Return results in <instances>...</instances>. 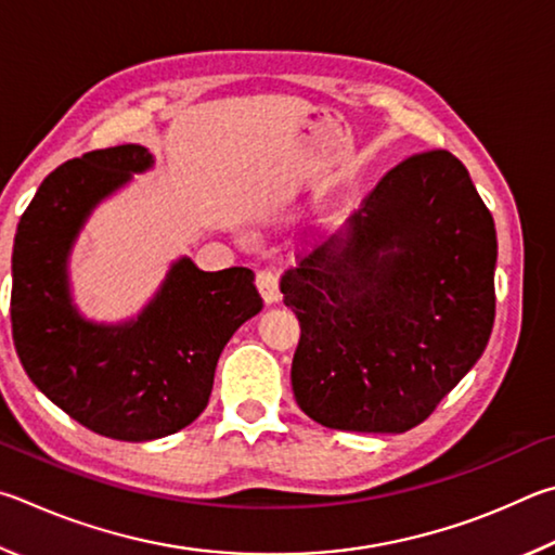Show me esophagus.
Here are the masks:
<instances>
[{"label": "esophagus", "mask_w": 555, "mask_h": 555, "mask_svg": "<svg viewBox=\"0 0 555 555\" xmlns=\"http://www.w3.org/2000/svg\"><path fill=\"white\" fill-rule=\"evenodd\" d=\"M256 287H258L260 297L266 299V305H275L278 299H280V283H278V275H275V272H272L270 268H262V270H258V275H256Z\"/></svg>", "instance_id": "34e87169"}]
</instances>
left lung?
<instances>
[{
  "label": "left lung",
  "mask_w": 555,
  "mask_h": 555,
  "mask_svg": "<svg viewBox=\"0 0 555 555\" xmlns=\"http://www.w3.org/2000/svg\"><path fill=\"white\" fill-rule=\"evenodd\" d=\"M494 262L492 214L455 155L395 165L346 229L280 280L302 328L299 410L338 431L422 424L490 341Z\"/></svg>",
  "instance_id": "obj_1"
}]
</instances>
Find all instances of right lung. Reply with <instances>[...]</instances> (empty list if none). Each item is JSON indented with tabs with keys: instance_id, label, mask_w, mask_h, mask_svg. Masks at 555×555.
I'll return each mask as SVG.
<instances>
[{
	"instance_id": "1",
	"label": "right lung",
	"mask_w": 555,
	"mask_h": 555,
	"mask_svg": "<svg viewBox=\"0 0 555 555\" xmlns=\"http://www.w3.org/2000/svg\"><path fill=\"white\" fill-rule=\"evenodd\" d=\"M149 168L153 155L135 143L63 163L26 207L12 256V334L26 375L75 422L116 441L163 439L197 420L223 346L262 309L253 270L204 272L180 258L135 319L96 324L77 312L67 280L77 233Z\"/></svg>"
}]
</instances>
